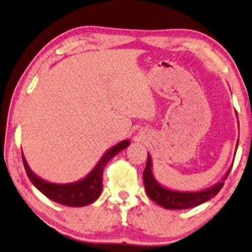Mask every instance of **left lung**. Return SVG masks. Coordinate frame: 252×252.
I'll list each match as a JSON object with an SVG mask.
<instances>
[{"label":"left lung","mask_w":252,"mask_h":252,"mask_svg":"<svg viewBox=\"0 0 252 252\" xmlns=\"http://www.w3.org/2000/svg\"><path fill=\"white\" fill-rule=\"evenodd\" d=\"M238 148V141L236 149ZM231 168L227 171L220 181L216 184L213 185L209 189H206L199 191H181L170 189L155 180L154 174L152 171V158L148 153V161H146L145 170L143 172V181L144 187L149 197L153 200L154 203L162 206L166 209H187L193 208L207 202L210 198L216 196L219 190L223 186V182L226 181L227 176L229 175Z\"/></svg>","instance_id":"obj_1"}]
</instances>
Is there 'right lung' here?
Returning a JSON list of instances; mask_svg holds the SVG:
<instances>
[{
  "mask_svg": "<svg viewBox=\"0 0 252 252\" xmlns=\"http://www.w3.org/2000/svg\"><path fill=\"white\" fill-rule=\"evenodd\" d=\"M129 140H123L120 143L113 145L102 155L88 175L79 181L68 183V184H56V183L43 180L31 170L24 154H22V158L27 176L40 193L58 204L69 206V207H82L98 199L102 190V174L104 166L120 151L129 146Z\"/></svg>",
  "mask_w": 252,
  "mask_h": 252,
  "instance_id": "1",
  "label": "right lung"
}]
</instances>
